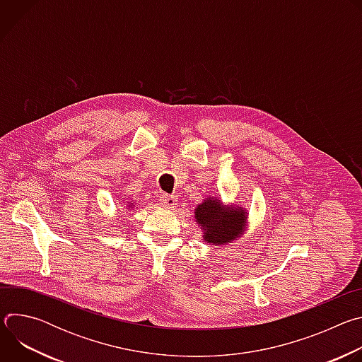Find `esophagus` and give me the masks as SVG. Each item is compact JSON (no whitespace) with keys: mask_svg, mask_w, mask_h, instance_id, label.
Instances as JSON below:
<instances>
[{"mask_svg":"<svg viewBox=\"0 0 362 362\" xmlns=\"http://www.w3.org/2000/svg\"><path fill=\"white\" fill-rule=\"evenodd\" d=\"M160 204L165 206V208H168V209H173L175 206L177 204V199L175 196H170V194H163L160 197Z\"/></svg>","mask_w":362,"mask_h":362,"instance_id":"esophagus-1","label":"esophagus"}]
</instances>
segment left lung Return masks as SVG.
I'll return each instance as SVG.
<instances>
[{
	"label": "left lung",
	"instance_id": "8db88e82",
	"mask_svg": "<svg viewBox=\"0 0 362 362\" xmlns=\"http://www.w3.org/2000/svg\"><path fill=\"white\" fill-rule=\"evenodd\" d=\"M194 219L203 232V240L221 246L240 238L247 226V212L235 204H225L209 196L194 209Z\"/></svg>",
	"mask_w": 362,
	"mask_h": 362
}]
</instances>
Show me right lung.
<instances>
[{
    "label": "right lung",
    "instance_id": "right-lung-1",
    "mask_svg": "<svg viewBox=\"0 0 362 362\" xmlns=\"http://www.w3.org/2000/svg\"><path fill=\"white\" fill-rule=\"evenodd\" d=\"M126 204H127V208H129V209H133V208H134V203H132V200H130V202H127Z\"/></svg>",
    "mask_w": 362,
    "mask_h": 362
}]
</instances>
